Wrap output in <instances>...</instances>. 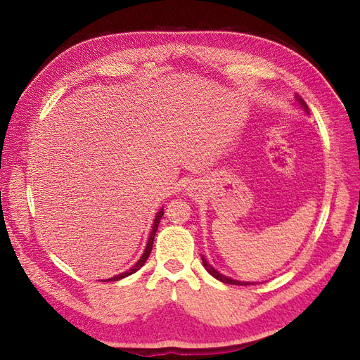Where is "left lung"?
Segmentation results:
<instances>
[{
	"label": "left lung",
	"instance_id": "1",
	"mask_svg": "<svg viewBox=\"0 0 360 360\" xmlns=\"http://www.w3.org/2000/svg\"><path fill=\"white\" fill-rule=\"evenodd\" d=\"M299 101H300V103L303 105L304 110H308V106L304 105V102H303L302 99H299ZM202 264H204V267L207 269V271H209V274H210L212 276H214L216 279H219V281L225 282V284H234V285H252V284H254V282H240V281H236V279H231V278H228V276L219 274V271H217L214 267H212L209 263H207V261L204 259V257H202Z\"/></svg>",
	"mask_w": 360,
	"mask_h": 360
}]
</instances>
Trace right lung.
I'll list each match as a JSON object with an SVG mask.
<instances>
[{
    "label": "right lung",
    "mask_w": 360,
    "mask_h": 360,
    "mask_svg": "<svg viewBox=\"0 0 360 360\" xmlns=\"http://www.w3.org/2000/svg\"><path fill=\"white\" fill-rule=\"evenodd\" d=\"M162 216H163V209H162V210H159V212H158V214H156V219H155V224H153V230H151V233H150V237H148V242H147L146 250H144L143 257H141V258L138 259V263H136L132 269H129V270L123 271V274H120V275H117V276H114V278H110L108 281H118V279H123V278H126V276H129V275L135 274L136 270H139L141 267L144 266V263H146L147 258H148V255H150V252H151V249H153L155 236H156V231H158V226H159V222H160V219H162Z\"/></svg>",
    "instance_id": "obj_1"
}]
</instances>
